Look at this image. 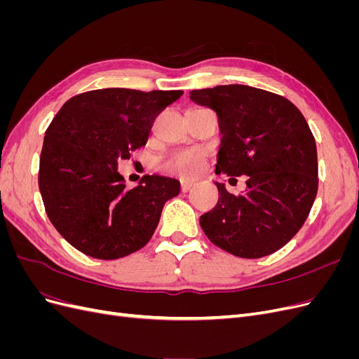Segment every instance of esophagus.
I'll list each match as a JSON object with an SVG mask.
<instances>
[{"instance_id":"esophagus-1","label":"esophagus","mask_w":359,"mask_h":359,"mask_svg":"<svg viewBox=\"0 0 359 359\" xmlns=\"http://www.w3.org/2000/svg\"><path fill=\"white\" fill-rule=\"evenodd\" d=\"M193 187H194V182H193V181H181V190H182L184 193L190 191Z\"/></svg>"}]
</instances>
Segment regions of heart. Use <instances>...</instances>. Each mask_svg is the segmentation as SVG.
<instances>
[{"label": "heart", "instance_id": "heart-1", "mask_svg": "<svg viewBox=\"0 0 359 359\" xmlns=\"http://www.w3.org/2000/svg\"><path fill=\"white\" fill-rule=\"evenodd\" d=\"M205 161V153L202 149L191 148V149H184L178 151V153H173L165 160H161L160 168L172 173V175L189 178L196 175L201 170Z\"/></svg>", "mask_w": 359, "mask_h": 359}]
</instances>
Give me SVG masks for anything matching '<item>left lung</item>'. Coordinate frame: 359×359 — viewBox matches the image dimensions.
<instances>
[{
	"label": "left lung",
	"mask_w": 359,
	"mask_h": 359,
	"mask_svg": "<svg viewBox=\"0 0 359 359\" xmlns=\"http://www.w3.org/2000/svg\"><path fill=\"white\" fill-rule=\"evenodd\" d=\"M190 99L219 116L215 173L247 175L238 196L215 182L219 202L199 220L205 235L238 257L277 252L307 220L318 193V151L306 118L283 95L247 85L193 90Z\"/></svg>",
	"instance_id": "obj_1"
}]
</instances>
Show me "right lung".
Here are the masks:
<instances>
[{"label":"right lung","instance_id":"right-lung-1","mask_svg":"<svg viewBox=\"0 0 359 359\" xmlns=\"http://www.w3.org/2000/svg\"><path fill=\"white\" fill-rule=\"evenodd\" d=\"M182 91L104 88L72 97L49 124L39 189L53 227L86 256L132 255L153 236L177 180L144 175L126 187L118 160L144 147L156 116Z\"/></svg>","mask_w":359,"mask_h":359}]
</instances>
